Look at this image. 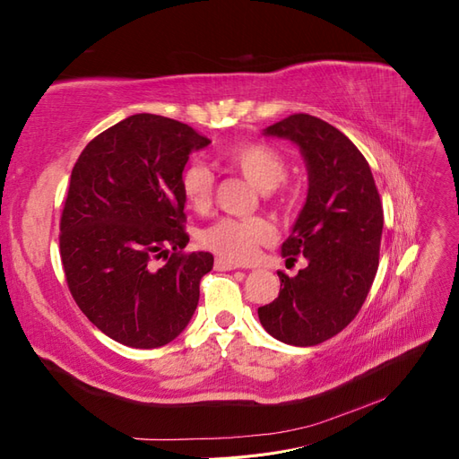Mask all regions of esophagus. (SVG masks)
I'll return each instance as SVG.
<instances>
[{
	"label": "esophagus",
	"instance_id": "obj_1",
	"mask_svg": "<svg viewBox=\"0 0 459 459\" xmlns=\"http://www.w3.org/2000/svg\"><path fill=\"white\" fill-rule=\"evenodd\" d=\"M214 268H216L218 272H230V270H238L239 266H238V264H233V262L224 260V258H216V262H214Z\"/></svg>",
	"mask_w": 459,
	"mask_h": 459
}]
</instances>
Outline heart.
I'll return each mask as SVG.
<instances>
[{"label":"heart","instance_id":"b5f03b06","mask_svg":"<svg viewBox=\"0 0 459 459\" xmlns=\"http://www.w3.org/2000/svg\"><path fill=\"white\" fill-rule=\"evenodd\" d=\"M230 169L243 174L255 187L268 191L280 204L289 199L285 191H275L287 174L285 157L275 147L260 142H243L224 152ZM179 187L186 203L193 211L203 212L212 201L214 176L203 164H191L179 178ZM275 230L268 220L253 218H220L212 226L201 231V245L233 264H247L256 258L262 247L273 241Z\"/></svg>","mask_w":459,"mask_h":459}]
</instances>
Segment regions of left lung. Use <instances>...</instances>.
I'll use <instances>...</instances> for the list:
<instances>
[{"label":"left lung","instance_id":"obj_1","mask_svg":"<svg viewBox=\"0 0 459 459\" xmlns=\"http://www.w3.org/2000/svg\"><path fill=\"white\" fill-rule=\"evenodd\" d=\"M264 134L295 142L307 160V204L281 255L287 262L302 255L308 266L295 277L277 272L280 295L258 308V317L277 341L314 346L362 308L379 268L383 204L362 152L325 120L297 113Z\"/></svg>","mask_w":459,"mask_h":459}]
</instances>
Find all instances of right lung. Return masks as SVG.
<instances>
[{
	"label": "right lung",
	"mask_w": 459,
	"mask_h": 459,
	"mask_svg": "<svg viewBox=\"0 0 459 459\" xmlns=\"http://www.w3.org/2000/svg\"><path fill=\"white\" fill-rule=\"evenodd\" d=\"M211 143L184 122L134 115L80 152L61 214L59 251L78 308L107 337L157 349L197 308L211 253H186L179 178Z\"/></svg>",
	"instance_id": "obj_1"
}]
</instances>
